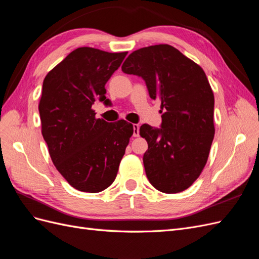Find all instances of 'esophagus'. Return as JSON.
I'll return each mask as SVG.
<instances>
[{
    "label": "esophagus",
    "mask_w": 259,
    "mask_h": 259,
    "mask_svg": "<svg viewBox=\"0 0 259 259\" xmlns=\"http://www.w3.org/2000/svg\"><path fill=\"white\" fill-rule=\"evenodd\" d=\"M133 128H134V134H133V136L138 137L139 136V125L138 124H133Z\"/></svg>",
    "instance_id": "esophagus-1"
}]
</instances>
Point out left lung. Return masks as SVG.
<instances>
[{"label": "left lung", "mask_w": 259, "mask_h": 259, "mask_svg": "<svg viewBox=\"0 0 259 259\" xmlns=\"http://www.w3.org/2000/svg\"><path fill=\"white\" fill-rule=\"evenodd\" d=\"M122 71L142 76L149 95L161 103V128L143 124L139 130L148 143L149 182L164 193L188 189L205 166L215 134L214 94L205 72L168 44L133 52Z\"/></svg>", "instance_id": "obj_1"}]
</instances>
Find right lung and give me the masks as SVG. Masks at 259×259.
Wrapping results in <instances>:
<instances>
[{"instance_id": "add662e5", "label": "right lung", "mask_w": 259, "mask_h": 259, "mask_svg": "<svg viewBox=\"0 0 259 259\" xmlns=\"http://www.w3.org/2000/svg\"><path fill=\"white\" fill-rule=\"evenodd\" d=\"M127 52L79 48L46 74L38 104L42 135L57 170L74 189L96 193L116 177L134 128L108 123L92 109L107 101L105 85Z\"/></svg>"}]
</instances>
